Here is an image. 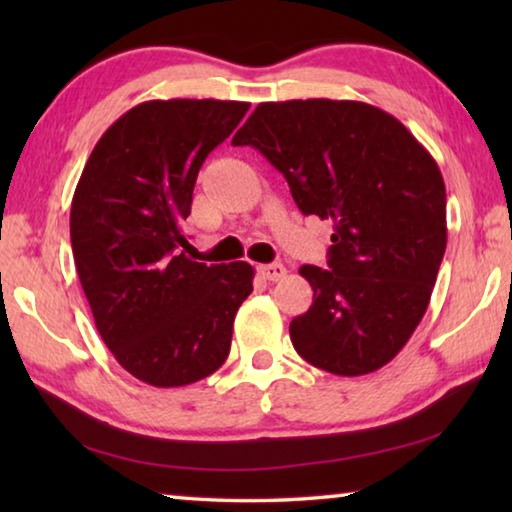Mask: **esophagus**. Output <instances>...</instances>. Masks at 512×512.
Masks as SVG:
<instances>
[{
  "label": "esophagus",
  "mask_w": 512,
  "mask_h": 512,
  "mask_svg": "<svg viewBox=\"0 0 512 512\" xmlns=\"http://www.w3.org/2000/svg\"><path fill=\"white\" fill-rule=\"evenodd\" d=\"M259 275H262L268 282H277L287 275V268H284L282 264H264V266H259Z\"/></svg>",
  "instance_id": "34e87169"
}]
</instances>
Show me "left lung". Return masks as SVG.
<instances>
[{
    "label": "left lung",
    "mask_w": 512,
    "mask_h": 512,
    "mask_svg": "<svg viewBox=\"0 0 512 512\" xmlns=\"http://www.w3.org/2000/svg\"><path fill=\"white\" fill-rule=\"evenodd\" d=\"M232 144L255 146L302 214L334 223L327 268H300L314 305L291 320L293 348L332 375L386 366L420 325L445 255L436 160L402 121L361 101L259 103Z\"/></svg>",
    "instance_id": "8db88e82"
}]
</instances>
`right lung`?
Wrapping results in <instances>:
<instances>
[{"label": "right lung", "mask_w": 512, "mask_h": 512, "mask_svg": "<svg viewBox=\"0 0 512 512\" xmlns=\"http://www.w3.org/2000/svg\"><path fill=\"white\" fill-rule=\"evenodd\" d=\"M250 103L144 101L90 153L72 198L76 273L103 343L144 384L176 388L210 377L230 354L232 323L253 266L185 255L183 219L203 162Z\"/></svg>", "instance_id": "right-lung-1"}]
</instances>
